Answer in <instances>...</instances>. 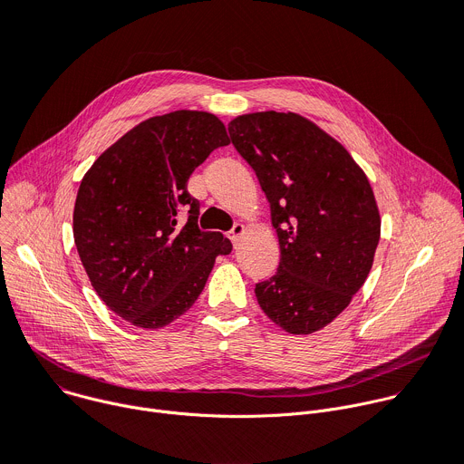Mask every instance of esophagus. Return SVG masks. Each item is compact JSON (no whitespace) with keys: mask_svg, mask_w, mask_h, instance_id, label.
<instances>
[{"mask_svg":"<svg viewBox=\"0 0 464 464\" xmlns=\"http://www.w3.org/2000/svg\"><path fill=\"white\" fill-rule=\"evenodd\" d=\"M244 233H246V226H244V224H235L233 229H231V233H229L231 242H233V244H238V240L244 237Z\"/></svg>","mask_w":464,"mask_h":464,"instance_id":"1","label":"esophagus"}]
</instances>
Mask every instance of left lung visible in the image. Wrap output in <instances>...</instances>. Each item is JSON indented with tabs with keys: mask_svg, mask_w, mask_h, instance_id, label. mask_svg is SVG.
Here are the masks:
<instances>
[{
	"mask_svg": "<svg viewBox=\"0 0 464 464\" xmlns=\"http://www.w3.org/2000/svg\"><path fill=\"white\" fill-rule=\"evenodd\" d=\"M227 128L279 237V270L255 286L256 301L288 334L317 333L351 304L372 268L382 220L371 183L340 141L299 113H244Z\"/></svg>",
	"mask_w": 464,
	"mask_h": 464,
	"instance_id": "left-lung-1",
	"label": "left lung"
}]
</instances>
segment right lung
Masks as SVG:
<instances>
[{"label":"right lung","instance_id":"add662e5","mask_svg":"<svg viewBox=\"0 0 464 464\" xmlns=\"http://www.w3.org/2000/svg\"><path fill=\"white\" fill-rule=\"evenodd\" d=\"M226 145L217 115L178 110L126 131L84 174L75 246L97 295L128 323L170 324L202 294L217 256L231 253L222 233L198 229L200 204L187 190L194 169Z\"/></svg>","mask_w":464,"mask_h":464}]
</instances>
